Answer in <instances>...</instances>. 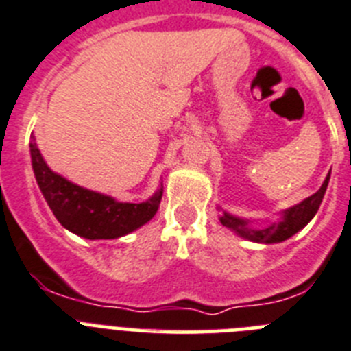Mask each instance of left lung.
<instances>
[{"instance_id":"8db88e82","label":"left lung","mask_w":351,"mask_h":351,"mask_svg":"<svg viewBox=\"0 0 351 351\" xmlns=\"http://www.w3.org/2000/svg\"><path fill=\"white\" fill-rule=\"evenodd\" d=\"M330 173L325 178L324 185L315 192L313 195H309L308 199H304L302 203L295 204L290 210H287L283 213L282 222L273 223L269 227H264V229H252V227L246 226L245 220L236 219V217H230V215H223L220 217V222L226 227L234 229L238 234H241L243 238L250 239L255 243H280L289 239L290 236H293L298 230H301L309 220L313 219L315 213L318 211L322 204V199H324L325 191H327V183H329Z\"/></svg>"}]
</instances>
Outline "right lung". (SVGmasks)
Masks as SVG:
<instances>
[{"label": "right lung", "mask_w": 351, "mask_h": 351, "mask_svg": "<svg viewBox=\"0 0 351 351\" xmlns=\"http://www.w3.org/2000/svg\"><path fill=\"white\" fill-rule=\"evenodd\" d=\"M31 160L38 187L62 227L87 239H113L138 229L157 213L162 189L147 203H117L115 199L82 189L50 171L31 136Z\"/></svg>", "instance_id": "right-lung-1"}]
</instances>
